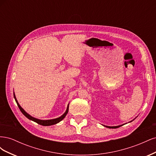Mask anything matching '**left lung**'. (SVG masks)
Listing matches in <instances>:
<instances>
[{"instance_id": "8db88e82", "label": "left lung", "mask_w": 156, "mask_h": 156, "mask_svg": "<svg viewBox=\"0 0 156 156\" xmlns=\"http://www.w3.org/2000/svg\"><path fill=\"white\" fill-rule=\"evenodd\" d=\"M122 125H120V126H105L107 127H108V128H118V127H119L120 126H122Z\"/></svg>"}]
</instances>
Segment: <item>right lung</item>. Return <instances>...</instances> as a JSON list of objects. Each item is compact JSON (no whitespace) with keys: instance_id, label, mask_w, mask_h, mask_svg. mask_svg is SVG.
<instances>
[{"instance_id":"1","label":"right lung","mask_w":156,"mask_h":156,"mask_svg":"<svg viewBox=\"0 0 156 156\" xmlns=\"http://www.w3.org/2000/svg\"><path fill=\"white\" fill-rule=\"evenodd\" d=\"M13 96H14V99H15V100H16V103H17V106L19 107V108H20V111H21V112L23 113V114L27 118V119H29V120H32V121H34V122H36V123H37L38 124H40V125H41V126H51V125H54V124H57V123H58L59 122H60L61 120H62L64 119L65 116H66V115L68 114V112L69 105H68L67 109H66V112H64V114H63L62 116H60L59 118H57V119H52V120H43L37 119H36V118L32 117V116H31L30 115L28 114V113L26 112L25 111V110L23 109V108L20 106V105L19 104V103H18V101H17V99H16V98L15 94H14V93H13Z\"/></svg>"}]
</instances>
